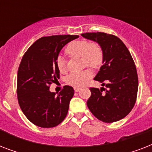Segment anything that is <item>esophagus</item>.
<instances>
[{"mask_svg":"<svg viewBox=\"0 0 152 152\" xmlns=\"http://www.w3.org/2000/svg\"><path fill=\"white\" fill-rule=\"evenodd\" d=\"M74 91H75V92H78L79 91H80V88H74Z\"/></svg>","mask_w":152,"mask_h":152,"instance_id":"obj_1","label":"esophagus"}]
</instances>
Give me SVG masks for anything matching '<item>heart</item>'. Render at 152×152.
<instances>
[{
  "label": "heart",
  "instance_id": "obj_1",
  "mask_svg": "<svg viewBox=\"0 0 152 152\" xmlns=\"http://www.w3.org/2000/svg\"><path fill=\"white\" fill-rule=\"evenodd\" d=\"M65 53L73 57H82L84 65L96 69L101 65L103 60V51L99 44L91 42L88 40H76L71 42L66 46ZM56 66L60 72H65L67 67L63 57H58L56 61ZM92 76L90 70L86 69L80 72H72L65 79V82L69 85L73 87H82Z\"/></svg>",
  "mask_w": 152,
  "mask_h": 152
}]
</instances>
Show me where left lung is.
<instances>
[{"instance_id":"obj_1","label":"left lung","mask_w":152,"mask_h":152,"mask_svg":"<svg viewBox=\"0 0 152 152\" xmlns=\"http://www.w3.org/2000/svg\"><path fill=\"white\" fill-rule=\"evenodd\" d=\"M81 35L97 42L102 49L103 64L95 80L107 88H90L88 109L103 122L118 121L130 113L137 101L138 76L134 61L124 42L113 34L92 32Z\"/></svg>"}]
</instances>
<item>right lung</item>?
<instances>
[{
	"label": "right lung",
	"instance_id": "1",
	"mask_svg": "<svg viewBox=\"0 0 152 152\" xmlns=\"http://www.w3.org/2000/svg\"><path fill=\"white\" fill-rule=\"evenodd\" d=\"M78 37H42L30 46L21 60L17 73L18 102L27 119L39 127H55L68 113L73 88L64 86L56 95L50 91V87L59 79L56 61L60 51Z\"/></svg>",
	"mask_w": 152,
	"mask_h": 152
}]
</instances>
